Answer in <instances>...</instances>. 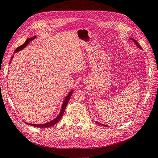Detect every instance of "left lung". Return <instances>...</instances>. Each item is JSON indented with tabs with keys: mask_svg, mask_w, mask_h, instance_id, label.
I'll use <instances>...</instances> for the list:
<instances>
[{
	"mask_svg": "<svg viewBox=\"0 0 158 158\" xmlns=\"http://www.w3.org/2000/svg\"><path fill=\"white\" fill-rule=\"evenodd\" d=\"M130 39L131 40H132L133 41V42H135V44H136V45L138 47H139V48L140 49H142V47L140 46V45L139 44H138V43L136 41V40H134V39H132V38H130ZM97 123V122H96ZM98 124V125H102V126H105V127H108V126H107V125H102V124H101V123H97Z\"/></svg>",
	"mask_w": 158,
	"mask_h": 158,
	"instance_id": "left-lung-1",
	"label": "left lung"
}]
</instances>
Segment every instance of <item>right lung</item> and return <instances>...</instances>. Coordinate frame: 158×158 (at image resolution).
Returning a JSON list of instances; mask_svg holds the SVG:
<instances>
[{
  "instance_id": "obj_1",
  "label": "right lung",
  "mask_w": 158,
  "mask_h": 158,
  "mask_svg": "<svg viewBox=\"0 0 158 158\" xmlns=\"http://www.w3.org/2000/svg\"><path fill=\"white\" fill-rule=\"evenodd\" d=\"M35 37H36V36L32 37L31 38H28V39H27V40L25 41L24 44H23L22 45H20V46H19L18 47H17V48H16V50H15V51H14V52H18V51H20V50L23 49V48H24V47H26L27 45V44H29V43H30L31 41L34 40ZM12 58H13V56H12L11 59H12ZM73 90H72L71 92H70V93L67 95V96H66V97L65 98V99H64V102H63V106H62L61 110H60V112L58 116H57L56 118H55V119H53V120H52V121H50V122H49V123H45V124H40V125H35V124L34 125V124L27 123H26V122H25V123H26V124H27V125H31V126H33V127H38V128H47V127H51V126H52V125H55L56 123H58V122L60 121V119L62 118V117H63V114H64V111H65L66 107V106H67V104H68V103H69V102L70 98V97H71L72 94H73Z\"/></svg>"
}]
</instances>
